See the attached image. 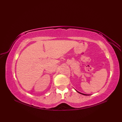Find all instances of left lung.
I'll use <instances>...</instances> for the list:
<instances>
[{"mask_svg": "<svg viewBox=\"0 0 122 122\" xmlns=\"http://www.w3.org/2000/svg\"><path fill=\"white\" fill-rule=\"evenodd\" d=\"M79 92V93H80V94H83V95H87V94H83V93H80V92Z\"/></svg>", "mask_w": 122, "mask_h": 122, "instance_id": "8db88e82", "label": "left lung"}]
</instances>
